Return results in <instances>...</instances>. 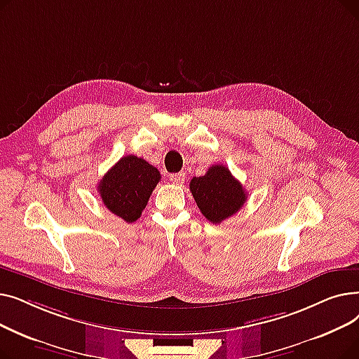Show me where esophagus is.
I'll list each match as a JSON object with an SVG mask.
<instances>
[{"label": "esophagus", "instance_id": "esophagus-1", "mask_svg": "<svg viewBox=\"0 0 359 359\" xmlns=\"http://www.w3.org/2000/svg\"><path fill=\"white\" fill-rule=\"evenodd\" d=\"M186 175L184 173H175V175H170V180H172L175 184H183Z\"/></svg>", "mask_w": 359, "mask_h": 359}]
</instances>
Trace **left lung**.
I'll list each match as a JSON object with an SVG mask.
<instances>
[{
    "label": "left lung",
    "instance_id": "left-lung-1",
    "mask_svg": "<svg viewBox=\"0 0 359 359\" xmlns=\"http://www.w3.org/2000/svg\"><path fill=\"white\" fill-rule=\"evenodd\" d=\"M189 187L202 215L214 224L234 215L248 199L243 184L222 164H215L203 176L194 177Z\"/></svg>",
    "mask_w": 359,
    "mask_h": 359
}]
</instances>
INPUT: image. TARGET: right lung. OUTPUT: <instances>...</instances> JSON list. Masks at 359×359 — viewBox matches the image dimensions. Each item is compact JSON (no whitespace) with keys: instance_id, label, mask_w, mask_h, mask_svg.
I'll return each mask as SVG.
<instances>
[{"instance_id":"add662e5","label":"right lung","mask_w":359,"mask_h":359,"mask_svg":"<svg viewBox=\"0 0 359 359\" xmlns=\"http://www.w3.org/2000/svg\"><path fill=\"white\" fill-rule=\"evenodd\" d=\"M160 179L154 165L137 156H126L103 176L97 189L111 214L134 222L141 217Z\"/></svg>"}]
</instances>
